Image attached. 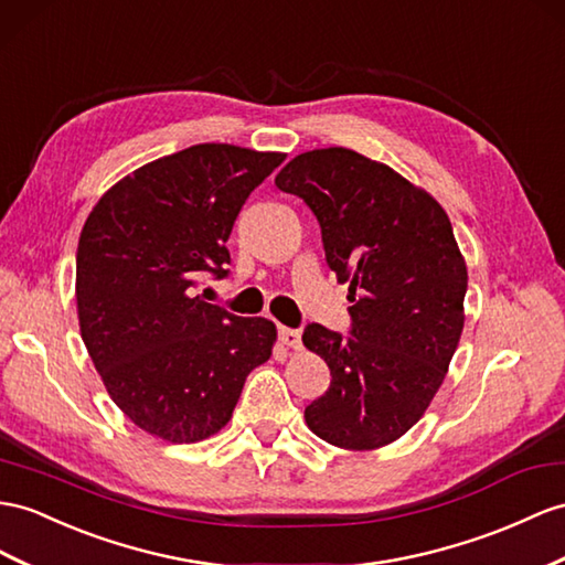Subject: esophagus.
<instances>
[{
  "label": "esophagus",
  "instance_id": "1",
  "mask_svg": "<svg viewBox=\"0 0 565 565\" xmlns=\"http://www.w3.org/2000/svg\"><path fill=\"white\" fill-rule=\"evenodd\" d=\"M279 341L288 349H300V331L298 329H288V327H279Z\"/></svg>",
  "mask_w": 565,
  "mask_h": 565
}]
</instances>
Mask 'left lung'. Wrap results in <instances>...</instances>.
<instances>
[{
    "label": "left lung",
    "mask_w": 565,
    "mask_h": 565,
    "mask_svg": "<svg viewBox=\"0 0 565 565\" xmlns=\"http://www.w3.org/2000/svg\"><path fill=\"white\" fill-rule=\"evenodd\" d=\"M274 183L312 210L329 269L351 284L349 334L302 329L331 372L306 423L353 451L392 444L427 411L462 331L468 271L451 222L394 169L345 148L302 152Z\"/></svg>",
    "instance_id": "1"
}]
</instances>
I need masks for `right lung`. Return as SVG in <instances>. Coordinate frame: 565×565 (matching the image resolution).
I'll list each match as a JSON object with an SVG mask.
<instances>
[{
	"mask_svg": "<svg viewBox=\"0 0 565 565\" xmlns=\"http://www.w3.org/2000/svg\"><path fill=\"white\" fill-rule=\"evenodd\" d=\"M205 142L154 159L107 191L76 253L81 337L111 401L173 444L207 439L234 413L277 329L202 300L228 277L226 241L243 202L284 162Z\"/></svg>",
	"mask_w": 565,
	"mask_h": 565,
	"instance_id": "right-lung-1",
	"label": "right lung"
}]
</instances>
